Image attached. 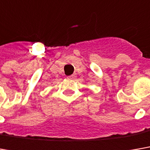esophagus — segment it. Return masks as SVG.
Listing matches in <instances>:
<instances>
[{
	"label": "esophagus",
	"mask_w": 150,
	"mask_h": 150,
	"mask_svg": "<svg viewBox=\"0 0 150 150\" xmlns=\"http://www.w3.org/2000/svg\"><path fill=\"white\" fill-rule=\"evenodd\" d=\"M75 77H76V75H75V74H73L72 75H69L68 78H69V79H75Z\"/></svg>",
	"instance_id": "obj_1"
}]
</instances>
